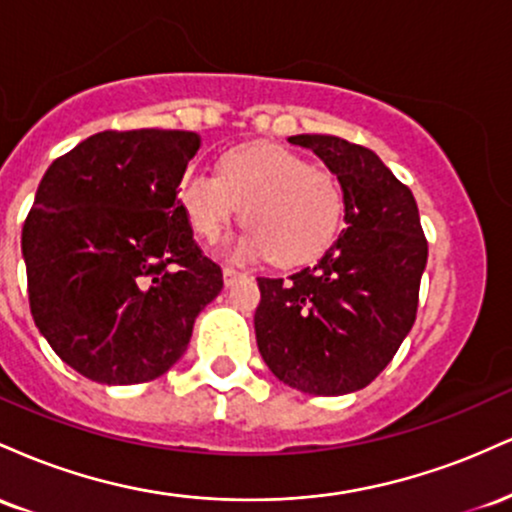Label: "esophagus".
I'll use <instances>...</instances> for the list:
<instances>
[{
	"mask_svg": "<svg viewBox=\"0 0 512 512\" xmlns=\"http://www.w3.org/2000/svg\"><path fill=\"white\" fill-rule=\"evenodd\" d=\"M243 276H245V274L238 272V269L223 267V284H226V286H233L238 279H243Z\"/></svg>",
	"mask_w": 512,
	"mask_h": 512,
	"instance_id": "34e87169",
	"label": "esophagus"
}]
</instances>
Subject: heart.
I'll return each mask as SVG.
<instances>
[{"instance_id":"1","label":"heart","mask_w":512,"mask_h":512,"mask_svg":"<svg viewBox=\"0 0 512 512\" xmlns=\"http://www.w3.org/2000/svg\"><path fill=\"white\" fill-rule=\"evenodd\" d=\"M178 202L192 231L209 243L243 214L250 226L228 245V255L240 262L272 255L286 267L320 257L344 219L337 175L272 142L226 151L219 175L187 170Z\"/></svg>"}]
</instances>
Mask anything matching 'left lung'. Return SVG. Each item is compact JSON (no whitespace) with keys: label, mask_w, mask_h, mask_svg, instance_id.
Returning <instances> with one entry per match:
<instances>
[{"label":"left lung","mask_w":512,"mask_h":512,"mask_svg":"<svg viewBox=\"0 0 512 512\" xmlns=\"http://www.w3.org/2000/svg\"><path fill=\"white\" fill-rule=\"evenodd\" d=\"M289 142L342 182L346 228L315 267L257 279V346L281 383L337 397L373 383L409 334L428 243L414 195L373 151L330 134Z\"/></svg>","instance_id":"8db88e82"}]
</instances>
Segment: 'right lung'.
Listing matches in <instances>:
<instances>
[{
	"label": "right lung",
	"instance_id": "add662e5",
	"mask_svg": "<svg viewBox=\"0 0 512 512\" xmlns=\"http://www.w3.org/2000/svg\"><path fill=\"white\" fill-rule=\"evenodd\" d=\"M199 134L98 132L52 161L23 223L28 303L57 356L101 385L161 378L223 289L178 202Z\"/></svg>",
	"mask_w": 512,
	"mask_h": 512
}]
</instances>
